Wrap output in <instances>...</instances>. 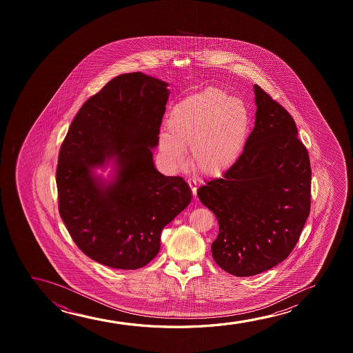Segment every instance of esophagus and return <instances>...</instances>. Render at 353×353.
I'll list each match as a JSON object with an SVG mask.
<instances>
[{"label":"esophagus","instance_id":"esophagus-1","mask_svg":"<svg viewBox=\"0 0 353 353\" xmlns=\"http://www.w3.org/2000/svg\"><path fill=\"white\" fill-rule=\"evenodd\" d=\"M188 184L190 189H192V192H193L194 196H195V195H196V190H198V183H196V181H195V179H189Z\"/></svg>","mask_w":353,"mask_h":353}]
</instances>
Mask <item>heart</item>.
Here are the masks:
<instances>
[{
    "instance_id": "obj_1",
    "label": "heart",
    "mask_w": 353,
    "mask_h": 353,
    "mask_svg": "<svg viewBox=\"0 0 353 353\" xmlns=\"http://www.w3.org/2000/svg\"><path fill=\"white\" fill-rule=\"evenodd\" d=\"M250 111L239 97H228L218 88L194 92L174 105L159 135L160 154L171 169L187 160L205 176H218L241 157L250 134Z\"/></svg>"
}]
</instances>
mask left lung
<instances>
[{
	"mask_svg": "<svg viewBox=\"0 0 353 353\" xmlns=\"http://www.w3.org/2000/svg\"><path fill=\"white\" fill-rule=\"evenodd\" d=\"M256 123L241 157L198 189L218 219L212 256L239 277L256 275L293 251L311 205L309 154L290 113L254 84Z\"/></svg>",
	"mask_w": 353,
	"mask_h": 353,
	"instance_id": "1",
	"label": "left lung"
}]
</instances>
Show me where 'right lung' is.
<instances>
[{
  "mask_svg": "<svg viewBox=\"0 0 353 353\" xmlns=\"http://www.w3.org/2000/svg\"><path fill=\"white\" fill-rule=\"evenodd\" d=\"M168 85L141 72L113 78L81 107L60 148V217L79 250L103 265H147L161 230L192 200L188 183L153 161ZM110 163V179L96 174Z\"/></svg>",
  "mask_w": 353,
  "mask_h": 353,
  "instance_id": "add662e5",
  "label": "right lung"
}]
</instances>
